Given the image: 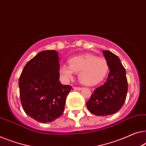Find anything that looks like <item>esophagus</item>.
Instances as JSON below:
<instances>
[{
    "label": "esophagus",
    "mask_w": 146,
    "mask_h": 146,
    "mask_svg": "<svg viewBox=\"0 0 146 146\" xmlns=\"http://www.w3.org/2000/svg\"><path fill=\"white\" fill-rule=\"evenodd\" d=\"M74 90H76V91H80L82 90V88H78V87H74Z\"/></svg>",
    "instance_id": "34e87169"
}]
</instances>
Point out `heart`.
Wrapping results in <instances>:
<instances>
[{"label": "heart", "mask_w": 146, "mask_h": 146, "mask_svg": "<svg viewBox=\"0 0 146 146\" xmlns=\"http://www.w3.org/2000/svg\"><path fill=\"white\" fill-rule=\"evenodd\" d=\"M69 66L63 64L60 73L66 80L72 78L74 72L78 73V78L86 86H94L99 84L106 76L108 64L105 59L98 58L93 54L74 56L69 59Z\"/></svg>", "instance_id": "1"}]
</instances>
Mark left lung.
I'll list each match as a JSON object with an SVG mask.
<instances>
[{
    "instance_id": "obj_1",
    "label": "left lung",
    "mask_w": 146,
    "mask_h": 146,
    "mask_svg": "<svg viewBox=\"0 0 146 146\" xmlns=\"http://www.w3.org/2000/svg\"><path fill=\"white\" fill-rule=\"evenodd\" d=\"M109 68L104 84L94 90L87 103L89 111L96 116L113 115L121 109L128 92L126 70L120 58L109 50H103Z\"/></svg>"
}]
</instances>
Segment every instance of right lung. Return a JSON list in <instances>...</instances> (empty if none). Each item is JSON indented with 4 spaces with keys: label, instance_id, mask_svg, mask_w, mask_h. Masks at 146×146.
<instances>
[{
    "label": "right lung",
    "instance_id": "obj_1",
    "mask_svg": "<svg viewBox=\"0 0 146 146\" xmlns=\"http://www.w3.org/2000/svg\"><path fill=\"white\" fill-rule=\"evenodd\" d=\"M58 52L43 50L26 64L19 79L22 107L29 117L46 123L60 117L72 86L59 81Z\"/></svg>",
    "mask_w": 146,
    "mask_h": 146
}]
</instances>
